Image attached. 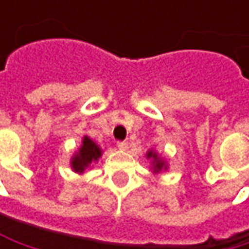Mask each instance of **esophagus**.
I'll return each mask as SVG.
<instances>
[{
    "label": "esophagus",
    "mask_w": 249,
    "mask_h": 249,
    "mask_svg": "<svg viewBox=\"0 0 249 249\" xmlns=\"http://www.w3.org/2000/svg\"><path fill=\"white\" fill-rule=\"evenodd\" d=\"M118 148L120 150H123V151H125V150H128V142L126 141H118Z\"/></svg>",
    "instance_id": "1"
}]
</instances>
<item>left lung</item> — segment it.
<instances>
[{
  "label": "left lung",
  "instance_id": "1",
  "mask_svg": "<svg viewBox=\"0 0 249 249\" xmlns=\"http://www.w3.org/2000/svg\"><path fill=\"white\" fill-rule=\"evenodd\" d=\"M147 159L151 160V172L154 174H159L167 170V161L164 159H161L154 150L147 151Z\"/></svg>",
  "mask_w": 249,
  "mask_h": 249
}]
</instances>
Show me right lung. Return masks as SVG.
I'll use <instances>...</instances> for the list:
<instances>
[{
	"instance_id": "1",
	"label": "right lung",
	"mask_w": 249,
	"mask_h": 249,
	"mask_svg": "<svg viewBox=\"0 0 249 249\" xmlns=\"http://www.w3.org/2000/svg\"><path fill=\"white\" fill-rule=\"evenodd\" d=\"M102 156V150L99 148V145L92 141L89 137H83L82 140V145L77 150V153H75V156L71 160V166L72 170L75 173H85L89 166L95 161H98V159Z\"/></svg>"
}]
</instances>
